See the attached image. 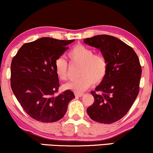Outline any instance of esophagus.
<instances>
[{
  "mask_svg": "<svg viewBox=\"0 0 153 153\" xmlns=\"http://www.w3.org/2000/svg\"><path fill=\"white\" fill-rule=\"evenodd\" d=\"M75 95L76 97H82L83 95V93H75Z\"/></svg>",
  "mask_w": 153,
  "mask_h": 153,
  "instance_id": "obj_1",
  "label": "esophagus"
}]
</instances>
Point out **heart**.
I'll list each match as a JSON object with an SVG mask.
<instances>
[{
    "instance_id": "obj_1",
    "label": "heart",
    "mask_w": 153,
    "mask_h": 153,
    "mask_svg": "<svg viewBox=\"0 0 153 153\" xmlns=\"http://www.w3.org/2000/svg\"><path fill=\"white\" fill-rule=\"evenodd\" d=\"M68 56L73 62L81 64L80 78L72 80L65 85L66 89L75 93H82L93 83H100L106 77L108 63L101 54L94 53L93 50L81 44L74 46L68 53ZM55 71L59 79L65 80L68 78V64L64 58H57L54 65Z\"/></svg>"
}]
</instances>
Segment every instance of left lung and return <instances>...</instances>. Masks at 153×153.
<instances>
[{
  "label": "left lung",
  "mask_w": 153,
  "mask_h": 153,
  "mask_svg": "<svg viewBox=\"0 0 153 153\" xmlns=\"http://www.w3.org/2000/svg\"><path fill=\"white\" fill-rule=\"evenodd\" d=\"M83 41L100 49L108 63L106 77L91 91L95 100L87 113L97 123H113L126 115L138 95L142 73L139 58L131 47L115 37L99 35Z\"/></svg>",
  "instance_id": "1"
}]
</instances>
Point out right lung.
Listing matches in <instances>:
<instances>
[{
  "instance_id": "right-lung-1",
  "label": "right lung",
  "mask_w": 153,
  "mask_h": 153,
  "mask_svg": "<svg viewBox=\"0 0 153 153\" xmlns=\"http://www.w3.org/2000/svg\"><path fill=\"white\" fill-rule=\"evenodd\" d=\"M75 40H57L44 37L23 44L13 58L10 85L23 110L32 118L42 123L56 122L65 115L71 91L56 95L58 77L54 65L57 58Z\"/></svg>"
}]
</instances>
